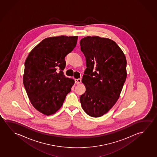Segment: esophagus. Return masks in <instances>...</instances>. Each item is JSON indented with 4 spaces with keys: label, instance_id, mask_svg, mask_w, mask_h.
I'll return each instance as SVG.
<instances>
[{
    "label": "esophagus",
    "instance_id": "obj_1",
    "mask_svg": "<svg viewBox=\"0 0 157 157\" xmlns=\"http://www.w3.org/2000/svg\"><path fill=\"white\" fill-rule=\"evenodd\" d=\"M75 83L76 84H80L81 82V78H77V79H75Z\"/></svg>",
    "mask_w": 157,
    "mask_h": 157
}]
</instances>
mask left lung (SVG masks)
I'll return each mask as SVG.
<instances>
[{"mask_svg":"<svg viewBox=\"0 0 157 157\" xmlns=\"http://www.w3.org/2000/svg\"><path fill=\"white\" fill-rule=\"evenodd\" d=\"M80 44L87 67L82 79L86 92L80 97V102L87 115L101 117L120 98L127 78L126 57L109 38L87 36Z\"/></svg>","mask_w":157,"mask_h":157,"instance_id":"1","label":"left lung"}]
</instances>
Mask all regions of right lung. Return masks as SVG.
Listing matches in <instances>:
<instances>
[{
	"instance_id": "right-lung-1",
	"label": "right lung",
	"mask_w": 157,
	"mask_h": 157,
	"mask_svg": "<svg viewBox=\"0 0 157 157\" xmlns=\"http://www.w3.org/2000/svg\"><path fill=\"white\" fill-rule=\"evenodd\" d=\"M77 36L46 38L25 60L23 84L31 104L44 115H53L62 107L75 83L64 75L65 57L75 48Z\"/></svg>"
}]
</instances>
